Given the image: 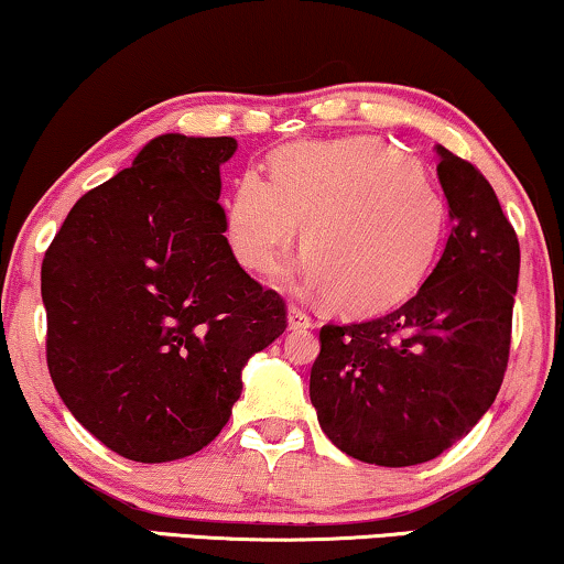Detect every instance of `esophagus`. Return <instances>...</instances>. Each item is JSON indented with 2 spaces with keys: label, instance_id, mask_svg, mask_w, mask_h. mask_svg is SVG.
<instances>
[{
  "label": "esophagus",
  "instance_id": "1",
  "mask_svg": "<svg viewBox=\"0 0 564 564\" xmlns=\"http://www.w3.org/2000/svg\"><path fill=\"white\" fill-rule=\"evenodd\" d=\"M288 323L292 330H305V328H313V317H310L305 310L297 307V305H290L288 310Z\"/></svg>",
  "mask_w": 564,
  "mask_h": 564
}]
</instances>
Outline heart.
<instances>
[{"mask_svg":"<svg viewBox=\"0 0 564 564\" xmlns=\"http://www.w3.org/2000/svg\"><path fill=\"white\" fill-rule=\"evenodd\" d=\"M300 224L302 280L348 313H373L427 276L447 208L406 154L373 137H348L288 147L272 177L247 170L228 198L226 239L251 272H272Z\"/></svg>","mask_w":564,"mask_h":564,"instance_id":"b5f03b06","label":"heart"}]
</instances>
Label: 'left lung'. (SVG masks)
<instances>
[{"label": "left lung", "instance_id": "left-lung-1", "mask_svg": "<svg viewBox=\"0 0 564 564\" xmlns=\"http://www.w3.org/2000/svg\"><path fill=\"white\" fill-rule=\"evenodd\" d=\"M453 231L417 295L369 321L328 323L310 402L350 458L404 468L468 435L499 394L511 348L519 239L476 165L437 147Z\"/></svg>", "mask_w": 564, "mask_h": 564}]
</instances>
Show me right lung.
Returning <instances> with one entry per match:
<instances>
[{
	"instance_id": "add662e5",
	"label": "right lung",
	"mask_w": 564,
	"mask_h": 564,
	"mask_svg": "<svg viewBox=\"0 0 564 564\" xmlns=\"http://www.w3.org/2000/svg\"><path fill=\"white\" fill-rule=\"evenodd\" d=\"M234 137L162 134L88 191L45 251L47 369L73 417L137 463L206 447L241 369L288 328L236 262L221 208Z\"/></svg>"
}]
</instances>
